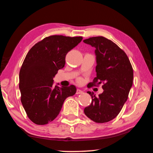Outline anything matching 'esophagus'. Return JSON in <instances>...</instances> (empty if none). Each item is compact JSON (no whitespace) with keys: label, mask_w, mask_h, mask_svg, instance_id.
Listing matches in <instances>:
<instances>
[{"label":"esophagus","mask_w":153,"mask_h":153,"mask_svg":"<svg viewBox=\"0 0 153 153\" xmlns=\"http://www.w3.org/2000/svg\"><path fill=\"white\" fill-rule=\"evenodd\" d=\"M82 93H84V92L82 91V90H79V89H77V91H76V94H82Z\"/></svg>","instance_id":"34e87169"}]
</instances>
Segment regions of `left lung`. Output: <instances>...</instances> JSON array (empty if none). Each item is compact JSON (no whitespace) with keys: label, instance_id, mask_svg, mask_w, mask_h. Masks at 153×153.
<instances>
[{"label":"left lung","instance_id":"8db88e82","mask_svg":"<svg viewBox=\"0 0 153 153\" xmlns=\"http://www.w3.org/2000/svg\"><path fill=\"white\" fill-rule=\"evenodd\" d=\"M84 42L95 48L97 77L88 86L103 84V92L92 97L90 105L84 108L88 117L96 123H106L117 117L128 99L133 84L134 73L125 52L102 36L92 37Z\"/></svg>","mask_w":153,"mask_h":153}]
</instances>
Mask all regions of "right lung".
<instances>
[{"mask_svg":"<svg viewBox=\"0 0 153 153\" xmlns=\"http://www.w3.org/2000/svg\"><path fill=\"white\" fill-rule=\"evenodd\" d=\"M83 38L55 35L44 38L28 52L19 71L21 101L27 117L37 125L53 121L65 100L76 92L74 85L53 86V77L63 68L65 56Z\"/></svg>","mask_w":153,"mask_h":153,"instance_id":"right-lung-1","label":"right lung"}]
</instances>
